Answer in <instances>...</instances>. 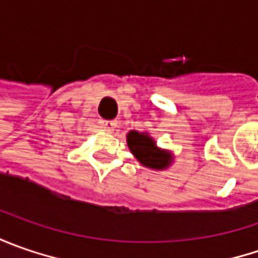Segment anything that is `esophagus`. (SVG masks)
Instances as JSON below:
<instances>
[{"instance_id": "34e87169", "label": "esophagus", "mask_w": 258, "mask_h": 258, "mask_svg": "<svg viewBox=\"0 0 258 258\" xmlns=\"http://www.w3.org/2000/svg\"><path fill=\"white\" fill-rule=\"evenodd\" d=\"M99 124H100V127L103 129L104 132H109V134H112L114 129H116V122L114 120H100L99 122Z\"/></svg>"}]
</instances>
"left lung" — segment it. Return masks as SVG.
<instances>
[{
	"instance_id": "obj_1",
	"label": "left lung",
	"mask_w": 258,
	"mask_h": 258,
	"mask_svg": "<svg viewBox=\"0 0 258 258\" xmlns=\"http://www.w3.org/2000/svg\"><path fill=\"white\" fill-rule=\"evenodd\" d=\"M126 144L132 155L145 168L165 171L172 165V152L159 148L156 145V141L148 132L129 131L126 135Z\"/></svg>"
}]
</instances>
